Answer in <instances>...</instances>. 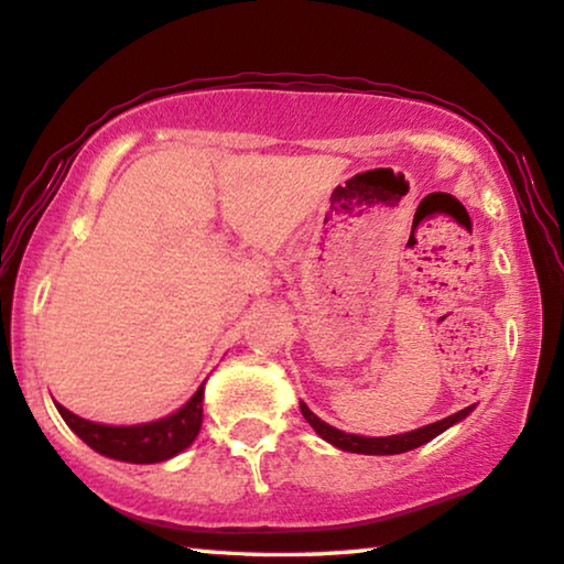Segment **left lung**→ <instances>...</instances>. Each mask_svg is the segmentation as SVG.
Wrapping results in <instances>:
<instances>
[{"mask_svg": "<svg viewBox=\"0 0 564 564\" xmlns=\"http://www.w3.org/2000/svg\"><path fill=\"white\" fill-rule=\"evenodd\" d=\"M300 409H302V416L307 419L310 426L319 433V438H324L327 443H332L334 448H341V451H349V453H364V456H397V453H406L423 446V443L433 441L436 436H441L443 431H448L451 426H456L466 416H470L473 409H476V403L468 409H463L458 413H453V416L441 419L436 423H429V426L416 429V431H409V433H399V436H381V438H371V436H357V433H344L339 429L329 426V423H324L317 413H312L310 406L304 401H300Z\"/></svg>", "mask_w": 564, "mask_h": 564, "instance_id": "obj_1", "label": "left lung"}]
</instances>
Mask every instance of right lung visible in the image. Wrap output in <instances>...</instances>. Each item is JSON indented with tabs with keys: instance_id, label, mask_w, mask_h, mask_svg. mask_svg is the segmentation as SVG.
Segmentation results:
<instances>
[{
	"instance_id": "1",
	"label": "right lung",
	"mask_w": 564,
	"mask_h": 564,
	"mask_svg": "<svg viewBox=\"0 0 564 564\" xmlns=\"http://www.w3.org/2000/svg\"><path fill=\"white\" fill-rule=\"evenodd\" d=\"M203 397L205 383L197 389L191 401L171 416L158 421L135 423V426H108V423H94L76 416L62 403L54 401L56 411L62 413L66 426L82 438L88 448L101 453L106 458L123 463H161L183 453L197 438L203 426Z\"/></svg>"
}]
</instances>
